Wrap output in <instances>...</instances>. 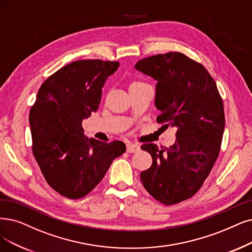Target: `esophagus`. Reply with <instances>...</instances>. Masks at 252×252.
Returning a JSON list of instances; mask_svg holds the SVG:
<instances>
[{
  "mask_svg": "<svg viewBox=\"0 0 252 252\" xmlns=\"http://www.w3.org/2000/svg\"><path fill=\"white\" fill-rule=\"evenodd\" d=\"M139 146L137 144H132V143H129L126 147V151L128 153H135L137 151H139Z\"/></svg>",
  "mask_w": 252,
  "mask_h": 252,
  "instance_id": "esophagus-1",
  "label": "esophagus"
}]
</instances>
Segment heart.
I'll return each mask as SVG.
<instances>
[{
  "label": "heart",
  "mask_w": 252,
  "mask_h": 252,
  "mask_svg": "<svg viewBox=\"0 0 252 252\" xmlns=\"http://www.w3.org/2000/svg\"><path fill=\"white\" fill-rule=\"evenodd\" d=\"M142 85H145V84H143V83H139V82H134V83H132L131 85H130V87H135V86H142Z\"/></svg>",
  "instance_id": "b5f03b06"
}]
</instances>
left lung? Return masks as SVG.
<instances>
[{
	"label": "left lung",
	"mask_w": 252,
	"mask_h": 252,
	"mask_svg": "<svg viewBox=\"0 0 252 252\" xmlns=\"http://www.w3.org/2000/svg\"><path fill=\"white\" fill-rule=\"evenodd\" d=\"M134 68L157 80V122L177 128L169 148L142 146L153 163L140 180L158 202L178 204L197 192L215 164L225 125L222 99L207 69L181 53L149 57Z\"/></svg>",
	"instance_id": "left-lung-1"
}]
</instances>
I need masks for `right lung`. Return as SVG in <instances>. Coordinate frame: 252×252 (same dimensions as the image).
I'll return each mask as SVG.
<instances>
[{
	"label": "right lung",
	"instance_id": "add662e5",
	"mask_svg": "<svg viewBox=\"0 0 252 252\" xmlns=\"http://www.w3.org/2000/svg\"><path fill=\"white\" fill-rule=\"evenodd\" d=\"M119 62L79 60L50 75L30 112L32 151L48 185L61 195L86 196L101 182L126 146L84 134L83 120L97 112L102 87Z\"/></svg>",
	"mask_w": 252,
	"mask_h": 252
}]
</instances>
